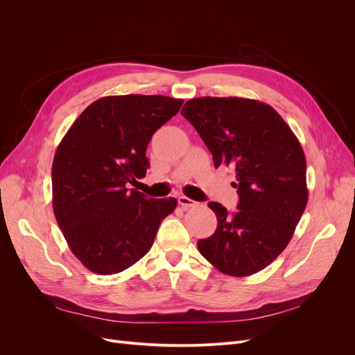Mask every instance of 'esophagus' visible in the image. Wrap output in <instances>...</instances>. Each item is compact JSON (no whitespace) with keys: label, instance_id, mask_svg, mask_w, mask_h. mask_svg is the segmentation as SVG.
Listing matches in <instances>:
<instances>
[{"label":"esophagus","instance_id":"34e87169","mask_svg":"<svg viewBox=\"0 0 355 355\" xmlns=\"http://www.w3.org/2000/svg\"><path fill=\"white\" fill-rule=\"evenodd\" d=\"M178 201H179V204L184 209H189V207H192V206H196V201L194 200H191V198H188V197H185V196H180L179 198H178Z\"/></svg>","mask_w":355,"mask_h":355}]
</instances>
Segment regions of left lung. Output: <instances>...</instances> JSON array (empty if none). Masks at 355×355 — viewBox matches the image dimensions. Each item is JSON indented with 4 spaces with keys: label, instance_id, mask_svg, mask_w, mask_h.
I'll return each mask as SVG.
<instances>
[{
    "label": "left lung",
    "instance_id": "left-lung-1",
    "mask_svg": "<svg viewBox=\"0 0 355 355\" xmlns=\"http://www.w3.org/2000/svg\"><path fill=\"white\" fill-rule=\"evenodd\" d=\"M180 114L194 125L214 167L235 171L237 211L209 202L216 231L198 240L200 253L223 274L259 272L280 254L308 201L306 161L297 137L274 108L244 98H197Z\"/></svg>",
    "mask_w": 355,
    "mask_h": 355
}]
</instances>
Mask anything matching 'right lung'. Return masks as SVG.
<instances>
[{"instance_id":"add662e5","label":"right lung","mask_w":355,"mask_h":355,"mask_svg":"<svg viewBox=\"0 0 355 355\" xmlns=\"http://www.w3.org/2000/svg\"><path fill=\"white\" fill-rule=\"evenodd\" d=\"M184 101L106 96L75 120L51 167L53 210L69 249L92 272L111 275L144 257L176 198H148L127 184L146 175V148Z\"/></svg>"}]
</instances>
